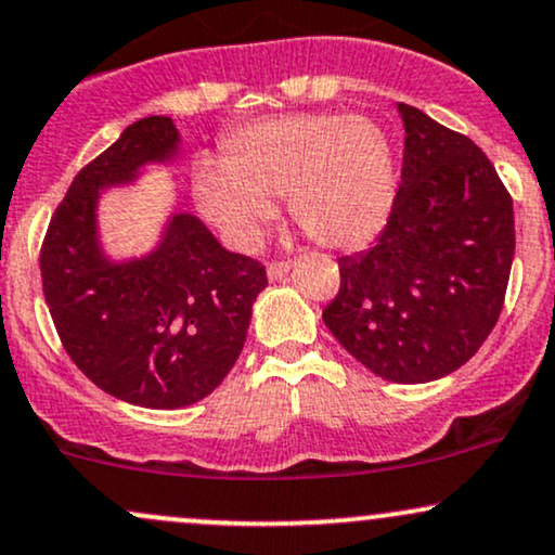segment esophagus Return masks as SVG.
<instances>
[{"label":"esophagus","mask_w":555,"mask_h":555,"mask_svg":"<svg viewBox=\"0 0 555 555\" xmlns=\"http://www.w3.org/2000/svg\"><path fill=\"white\" fill-rule=\"evenodd\" d=\"M292 271V263H269V269H266V273H269V282H282V279L286 276V273Z\"/></svg>","instance_id":"obj_1"}]
</instances>
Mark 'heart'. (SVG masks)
Segmentation results:
<instances>
[{
    "mask_svg": "<svg viewBox=\"0 0 555 555\" xmlns=\"http://www.w3.org/2000/svg\"><path fill=\"white\" fill-rule=\"evenodd\" d=\"M196 202L237 248L286 198L295 224L323 248H364L396 204V152L366 116L292 113L240 126L224 139L217 165H198Z\"/></svg>",
    "mask_w": 555,
    "mask_h": 555,
    "instance_id": "b5f03b06",
    "label": "heart"
}]
</instances>
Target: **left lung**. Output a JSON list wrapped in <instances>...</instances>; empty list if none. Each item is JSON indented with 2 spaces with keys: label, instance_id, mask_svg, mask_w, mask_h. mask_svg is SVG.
Masks as SVG:
<instances>
[{
  "label": "left lung",
  "instance_id": "1",
  "mask_svg": "<svg viewBox=\"0 0 555 555\" xmlns=\"http://www.w3.org/2000/svg\"><path fill=\"white\" fill-rule=\"evenodd\" d=\"M405 150L390 219L370 250L338 260L328 331L390 383H431L480 349L504 307L512 196L463 133L398 103Z\"/></svg>",
  "mask_w": 555,
  "mask_h": 555
}]
</instances>
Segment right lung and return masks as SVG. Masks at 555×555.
<instances>
[{
    "mask_svg": "<svg viewBox=\"0 0 555 555\" xmlns=\"http://www.w3.org/2000/svg\"><path fill=\"white\" fill-rule=\"evenodd\" d=\"M180 133L168 116L131 124L77 172L41 248L53 325L87 379L142 409L198 403L243 351L266 269L222 248L189 211L170 214L157 245L113 260L98 227L100 193L133 185L146 165H170Z\"/></svg>",
    "mask_w": 555,
    "mask_h": 555,
    "instance_id": "right-lung-1",
    "label": "right lung"
}]
</instances>
